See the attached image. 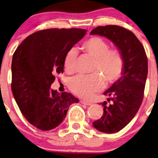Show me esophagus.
<instances>
[{
    "label": "esophagus",
    "instance_id": "esophagus-1",
    "mask_svg": "<svg viewBox=\"0 0 158 158\" xmlns=\"http://www.w3.org/2000/svg\"><path fill=\"white\" fill-rule=\"evenodd\" d=\"M80 102L81 104H84V105H86V106H91L92 103L91 102H86L85 100H80Z\"/></svg>",
    "mask_w": 158,
    "mask_h": 158
}]
</instances>
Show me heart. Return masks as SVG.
Here are the masks:
<instances>
[{"instance_id":"b5f03b06","label":"heart","mask_w":158,"mask_h":158,"mask_svg":"<svg viewBox=\"0 0 158 158\" xmlns=\"http://www.w3.org/2000/svg\"><path fill=\"white\" fill-rule=\"evenodd\" d=\"M82 49L94 59L91 69L92 75L77 76L70 79L69 86L71 91L80 98H91L94 93L108 84L119 79L123 70L124 60L118 50L110 49V45L100 37H92L82 44ZM77 49L71 48L66 52L64 59L65 71L72 73L75 70Z\"/></svg>"}]
</instances>
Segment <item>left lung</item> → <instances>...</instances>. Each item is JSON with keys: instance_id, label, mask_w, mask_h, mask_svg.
<instances>
[{"instance_id": "left-lung-1", "label": "left lung", "mask_w": 158, "mask_h": 158, "mask_svg": "<svg viewBox=\"0 0 158 158\" xmlns=\"http://www.w3.org/2000/svg\"><path fill=\"white\" fill-rule=\"evenodd\" d=\"M90 35L106 37L116 46L124 60L121 77L104 92L110 97L101 102L103 115L93 122L98 131L112 134L123 129L135 116L142 104L148 72L144 48L131 31L117 26L107 25L92 29Z\"/></svg>"}]
</instances>
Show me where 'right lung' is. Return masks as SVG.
<instances>
[{
    "label": "right lung",
    "instance_id": "right-lung-1",
    "mask_svg": "<svg viewBox=\"0 0 158 158\" xmlns=\"http://www.w3.org/2000/svg\"><path fill=\"white\" fill-rule=\"evenodd\" d=\"M82 29H48L31 34L16 48L11 64V89L21 112L37 129L59 126L69 106L79 102L67 92L50 89L64 72L66 52L85 36Z\"/></svg>",
    "mask_w": 158,
    "mask_h": 158
}]
</instances>
